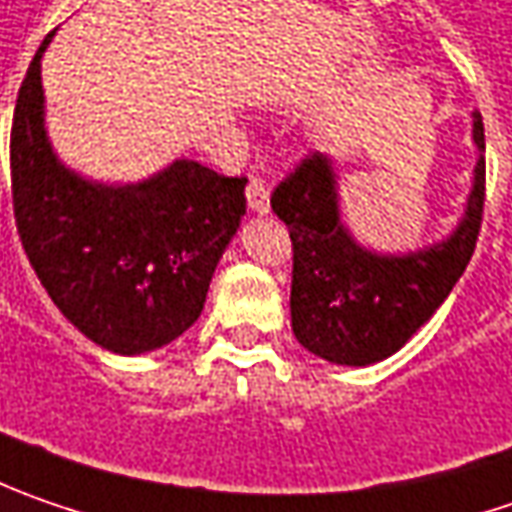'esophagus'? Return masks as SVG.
<instances>
[{
	"label": "esophagus",
	"mask_w": 512,
	"mask_h": 512,
	"mask_svg": "<svg viewBox=\"0 0 512 512\" xmlns=\"http://www.w3.org/2000/svg\"><path fill=\"white\" fill-rule=\"evenodd\" d=\"M246 197H249V209H252V212H269V186H266L260 177H249V183H246Z\"/></svg>",
	"instance_id": "esophagus-1"
}]
</instances>
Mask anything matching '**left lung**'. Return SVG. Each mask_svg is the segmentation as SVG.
<instances>
[{
    "mask_svg": "<svg viewBox=\"0 0 512 512\" xmlns=\"http://www.w3.org/2000/svg\"><path fill=\"white\" fill-rule=\"evenodd\" d=\"M473 140L484 151L478 111ZM272 209L292 240L289 303L295 338L332 364L367 367L407 344L464 275L484 217V154L456 234L415 255H372L346 234L335 174L318 151L303 154L275 186Z\"/></svg>",
    "mask_w": 512,
    "mask_h": 512,
    "instance_id": "8db88e82",
    "label": "left lung"
}]
</instances>
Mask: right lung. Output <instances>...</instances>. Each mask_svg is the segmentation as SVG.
I'll list each match as a JSON object with an SVG mask.
<instances>
[{
	"mask_svg": "<svg viewBox=\"0 0 512 512\" xmlns=\"http://www.w3.org/2000/svg\"><path fill=\"white\" fill-rule=\"evenodd\" d=\"M39 45L11 125L16 232L59 312L117 355L171 344L200 318L217 260L246 212V177L177 160L140 186L59 166L42 128Z\"/></svg>",
	"mask_w": 512,
	"mask_h": 512,
	"instance_id": "add662e5",
	"label": "right lung"
}]
</instances>
